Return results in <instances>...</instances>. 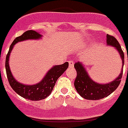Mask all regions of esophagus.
<instances>
[{"instance_id":"obj_1","label":"esophagus","mask_w":128,"mask_h":128,"mask_svg":"<svg viewBox=\"0 0 128 128\" xmlns=\"http://www.w3.org/2000/svg\"><path fill=\"white\" fill-rule=\"evenodd\" d=\"M68 64H69V67H70V68H73V67H74V63L73 61H69V62H68Z\"/></svg>"}]
</instances>
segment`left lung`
I'll return each mask as SVG.
<instances>
[{"label":"left lung","instance_id":"8db88e82","mask_svg":"<svg viewBox=\"0 0 128 128\" xmlns=\"http://www.w3.org/2000/svg\"><path fill=\"white\" fill-rule=\"evenodd\" d=\"M107 45L114 47L118 52L122 60V69L118 76L113 81L105 84L98 83L91 78L82 63L78 62L74 64L77 76L74 80V87L78 93L87 100H99L112 94L118 87L123 74V67L124 64V54L120 45L116 38L107 35Z\"/></svg>","mask_w":128,"mask_h":128}]
</instances>
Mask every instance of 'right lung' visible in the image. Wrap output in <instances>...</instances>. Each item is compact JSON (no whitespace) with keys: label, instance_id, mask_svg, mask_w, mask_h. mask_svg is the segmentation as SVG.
Instances as JSON below:
<instances>
[{"label":"right lung","instance_id":"1","mask_svg":"<svg viewBox=\"0 0 128 128\" xmlns=\"http://www.w3.org/2000/svg\"><path fill=\"white\" fill-rule=\"evenodd\" d=\"M42 38V35L40 33L29 30L17 37L14 40L10 46L9 50L6 57L5 68L7 78L12 88L20 96L32 101H40L46 99L51 94L54 86L58 78L66 70L68 67V62L63 64L52 66L45 75L43 79L36 84H25L16 80L12 76L9 66V57L14 45L20 42L29 40H40Z\"/></svg>","mask_w":128,"mask_h":128}]
</instances>
